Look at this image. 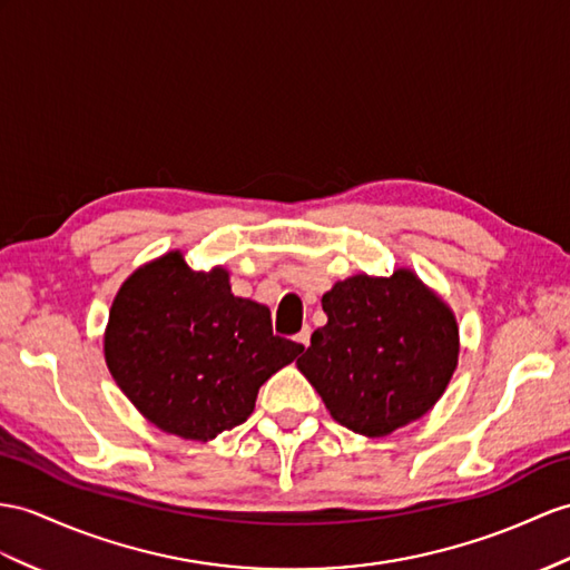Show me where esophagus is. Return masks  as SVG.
<instances>
[{
  "label": "esophagus",
  "instance_id": "obj_1",
  "mask_svg": "<svg viewBox=\"0 0 570 570\" xmlns=\"http://www.w3.org/2000/svg\"><path fill=\"white\" fill-rule=\"evenodd\" d=\"M295 341L299 343V345H304V348H309V341H312V328L309 326H304L297 336H295Z\"/></svg>",
  "mask_w": 570,
  "mask_h": 570
}]
</instances>
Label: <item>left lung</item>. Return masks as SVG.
Wrapping results in <instances>:
<instances>
[{"mask_svg": "<svg viewBox=\"0 0 570 570\" xmlns=\"http://www.w3.org/2000/svg\"><path fill=\"white\" fill-rule=\"evenodd\" d=\"M326 326L297 367L333 421L384 438L419 421L445 394L460 357L452 309L419 275H353L322 297Z\"/></svg>", "mask_w": 570, "mask_h": 570, "instance_id": "8db88e82", "label": "left lung"}]
</instances>
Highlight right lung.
Instances as JSON below:
<instances>
[{"instance_id": "obj_1", "label": "right lung", "mask_w": 570, "mask_h": 570, "mask_svg": "<svg viewBox=\"0 0 570 570\" xmlns=\"http://www.w3.org/2000/svg\"><path fill=\"white\" fill-rule=\"evenodd\" d=\"M304 348L271 312L234 297L229 273L193 271L169 252L125 281L108 314L106 365L149 423L207 442L254 413L261 384Z\"/></svg>"}]
</instances>
